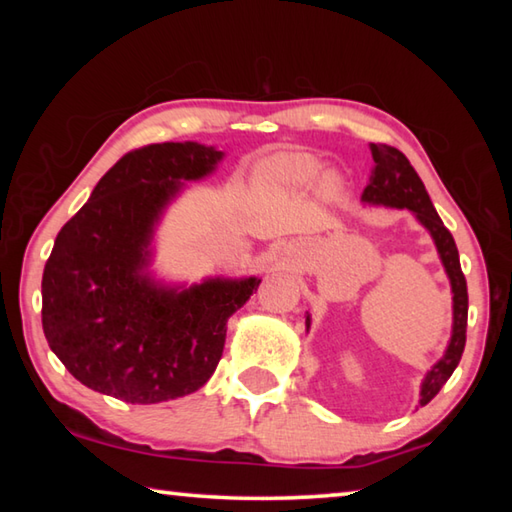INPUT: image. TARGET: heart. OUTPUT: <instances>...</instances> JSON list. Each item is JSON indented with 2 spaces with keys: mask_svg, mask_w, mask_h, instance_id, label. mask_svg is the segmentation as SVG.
Listing matches in <instances>:
<instances>
[{
  "mask_svg": "<svg viewBox=\"0 0 512 512\" xmlns=\"http://www.w3.org/2000/svg\"><path fill=\"white\" fill-rule=\"evenodd\" d=\"M323 162L309 153H284L266 160L259 169V183L266 189H307L318 180ZM329 192L339 189V178L327 176Z\"/></svg>",
  "mask_w": 512,
  "mask_h": 512,
  "instance_id": "b5f03b06",
  "label": "heart"
}]
</instances>
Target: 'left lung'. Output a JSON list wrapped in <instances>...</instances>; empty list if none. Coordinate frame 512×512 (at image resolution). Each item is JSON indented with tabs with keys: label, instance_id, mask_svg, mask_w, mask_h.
I'll list each match as a JSON object with an SVG mask.
<instances>
[{
	"label": "left lung",
	"instance_id": "left-lung-1",
	"mask_svg": "<svg viewBox=\"0 0 512 512\" xmlns=\"http://www.w3.org/2000/svg\"><path fill=\"white\" fill-rule=\"evenodd\" d=\"M372 160H375V169H372L370 183L363 189L361 201L370 205H386V207H406L415 214L424 228L429 230L433 244L438 248L440 262H443L449 284H452L454 293V325H452V339H449L447 350L436 366H433L427 377L422 381L420 388V406L429 404L433 397L438 395L445 381L452 377L456 370L461 354L465 350V329H467V282L461 271V262H458V248L452 237V232L445 228L440 216L433 207L431 198L424 189L422 180L411 162L406 160L402 151L388 144H370ZM307 329H309V316H307Z\"/></svg>",
	"mask_w": 512,
	"mask_h": 512
}]
</instances>
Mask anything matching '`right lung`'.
Returning a JSON list of instances; mask_svg holds the SVG:
<instances>
[{"mask_svg":"<svg viewBox=\"0 0 512 512\" xmlns=\"http://www.w3.org/2000/svg\"><path fill=\"white\" fill-rule=\"evenodd\" d=\"M223 151L198 142L126 153L63 230L42 273V329L63 366L92 391L158 404L201 388L219 366L228 318L257 277L164 287L146 273L164 207Z\"/></svg>","mask_w":512,"mask_h":512,"instance_id":"add662e5","label":"right lung"}]
</instances>
